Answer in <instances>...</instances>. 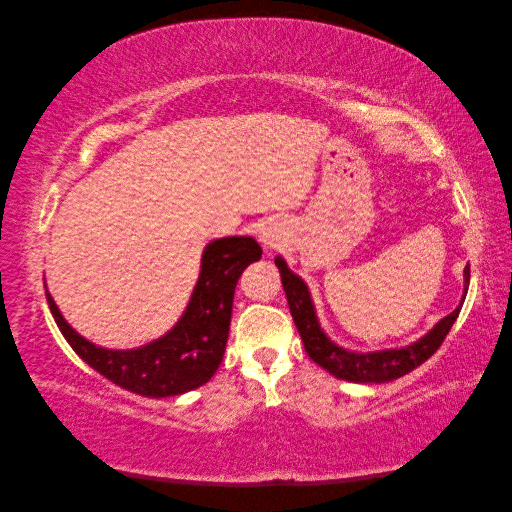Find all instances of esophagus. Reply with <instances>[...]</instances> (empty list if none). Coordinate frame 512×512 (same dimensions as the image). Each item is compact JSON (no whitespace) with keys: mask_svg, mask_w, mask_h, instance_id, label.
Returning <instances> with one entry per match:
<instances>
[{"mask_svg":"<svg viewBox=\"0 0 512 512\" xmlns=\"http://www.w3.org/2000/svg\"><path fill=\"white\" fill-rule=\"evenodd\" d=\"M282 237H284V232L277 228L273 222H265L258 228V239H260L262 247H265L267 252L275 250V247L282 243Z\"/></svg>","mask_w":512,"mask_h":512,"instance_id":"esophagus-1","label":"esophagus"}]
</instances>
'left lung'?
I'll use <instances>...</instances> for the list:
<instances>
[{
    "label": "left lung",
    "mask_w": 512,
    "mask_h": 512,
    "mask_svg": "<svg viewBox=\"0 0 512 512\" xmlns=\"http://www.w3.org/2000/svg\"><path fill=\"white\" fill-rule=\"evenodd\" d=\"M275 265L280 269L282 275V286L288 299V307L294 324H297L299 335L303 339L305 352L309 354V359L318 363L322 369H327L329 374H333L339 380H348V382H389L395 378H401L410 374L412 369L418 365H423L429 356L436 352L444 337L451 331L455 324L459 309L457 307L453 314H448L442 318L436 327H433L423 339H418L416 344L399 348V350H382V352H348L344 348L335 346L331 339L322 333L320 324L314 314V305L312 299H309V290L303 284L299 275H294L282 258H275ZM466 275V292L470 284V267L463 271Z\"/></svg>",
    "instance_id": "left-lung-1"
}]
</instances>
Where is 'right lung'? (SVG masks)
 Wrapping results in <instances>:
<instances>
[{"instance_id": "obj_1", "label": "right lung", "mask_w": 512, "mask_h": 512, "mask_svg": "<svg viewBox=\"0 0 512 512\" xmlns=\"http://www.w3.org/2000/svg\"><path fill=\"white\" fill-rule=\"evenodd\" d=\"M262 250L252 237H226L205 247L200 277L177 327L143 348L106 350L76 333L46 292L61 335L81 359L117 386L145 397H173L211 380L226 350L237 280Z\"/></svg>"}]
</instances>
